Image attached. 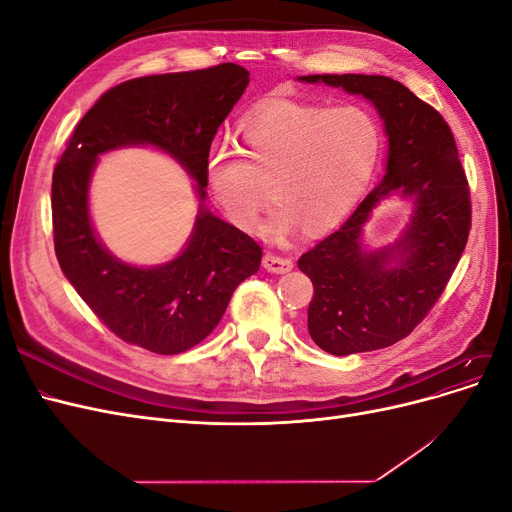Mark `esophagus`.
I'll use <instances>...</instances> for the list:
<instances>
[{"instance_id": "34e87169", "label": "esophagus", "mask_w": 512, "mask_h": 512, "mask_svg": "<svg viewBox=\"0 0 512 512\" xmlns=\"http://www.w3.org/2000/svg\"><path fill=\"white\" fill-rule=\"evenodd\" d=\"M262 267L271 273H288V271H292V260L284 258V256L265 254V258H262Z\"/></svg>"}]
</instances>
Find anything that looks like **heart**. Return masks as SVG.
Returning a JSON list of instances; mask_svg holds the SVG:
<instances>
[{
  "label": "heart",
  "instance_id": "heart-1",
  "mask_svg": "<svg viewBox=\"0 0 512 512\" xmlns=\"http://www.w3.org/2000/svg\"><path fill=\"white\" fill-rule=\"evenodd\" d=\"M239 143L247 162L226 145H213L205 160L209 190L228 218L256 228L271 190L273 235L286 237L301 226L307 235H322L342 224L367 192L382 132L359 106L269 100L243 117Z\"/></svg>",
  "mask_w": 512,
  "mask_h": 512
}]
</instances>
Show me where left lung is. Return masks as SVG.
I'll use <instances>...</instances> for the list:
<instances>
[{
	"instance_id": "obj_1",
	"label": "left lung",
	"mask_w": 512,
	"mask_h": 512,
	"mask_svg": "<svg viewBox=\"0 0 512 512\" xmlns=\"http://www.w3.org/2000/svg\"><path fill=\"white\" fill-rule=\"evenodd\" d=\"M374 104L386 134L384 177L363 203L316 247L299 258L314 284L307 331L335 356L397 344L412 333L466 250L470 192L451 128L408 87L380 74H309ZM399 195L413 209L393 243L369 248L364 228L382 199Z\"/></svg>"
}]
</instances>
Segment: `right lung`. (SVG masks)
I'll use <instances>...</instances> for the list:
<instances>
[{
    "label": "right lung",
    "mask_w": 512,
    "mask_h": 512,
    "mask_svg": "<svg viewBox=\"0 0 512 512\" xmlns=\"http://www.w3.org/2000/svg\"><path fill=\"white\" fill-rule=\"evenodd\" d=\"M250 72L237 64L143 76L89 108L53 173L59 267L81 299L123 342L156 354L190 350L218 327L235 288L260 269V245L205 205V160ZM153 146L195 179L199 213L184 250L162 266L117 259L97 237L88 183L104 152Z\"/></svg>",
    "instance_id": "add662e5"
}]
</instances>
